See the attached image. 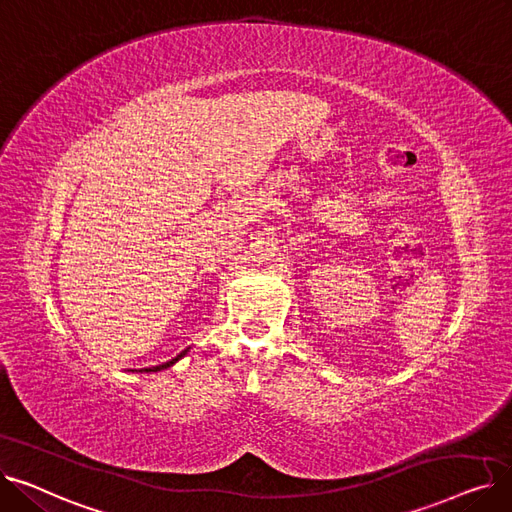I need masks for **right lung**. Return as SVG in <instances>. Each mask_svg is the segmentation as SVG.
Listing matches in <instances>:
<instances>
[{"mask_svg":"<svg viewBox=\"0 0 512 512\" xmlns=\"http://www.w3.org/2000/svg\"><path fill=\"white\" fill-rule=\"evenodd\" d=\"M188 353V348H186V351H182L178 357H174L172 361H168V363H164V365H155V367H147V369H141V373H151V371H161V369H168V367H172L176 361H180L184 355ZM134 371V369H132Z\"/></svg>","mask_w":512,"mask_h":512,"instance_id":"right-lung-1","label":"right lung"}]
</instances>
